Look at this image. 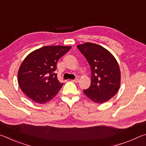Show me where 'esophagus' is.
Wrapping results in <instances>:
<instances>
[{
    "mask_svg": "<svg viewBox=\"0 0 146 146\" xmlns=\"http://www.w3.org/2000/svg\"><path fill=\"white\" fill-rule=\"evenodd\" d=\"M71 81H72V82H73L76 83V82H78V78H76V79H75V80H71Z\"/></svg>",
    "mask_w": 146,
    "mask_h": 146,
    "instance_id": "1",
    "label": "esophagus"
}]
</instances>
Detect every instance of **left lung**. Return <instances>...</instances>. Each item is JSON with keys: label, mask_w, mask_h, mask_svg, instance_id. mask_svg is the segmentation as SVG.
Here are the masks:
<instances>
[{"label": "left lung", "mask_w": 146, "mask_h": 146, "mask_svg": "<svg viewBox=\"0 0 146 146\" xmlns=\"http://www.w3.org/2000/svg\"><path fill=\"white\" fill-rule=\"evenodd\" d=\"M91 70L90 88L84 93L94 102L102 104L114 97L120 85V70L117 60L102 46L91 42L77 46Z\"/></svg>", "instance_id": "8db88e82"}]
</instances>
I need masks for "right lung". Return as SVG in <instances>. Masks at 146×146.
<instances>
[{
	"mask_svg": "<svg viewBox=\"0 0 146 146\" xmlns=\"http://www.w3.org/2000/svg\"><path fill=\"white\" fill-rule=\"evenodd\" d=\"M71 48L44 46L26 56L19 68L18 82L27 97L38 104H45L55 97L63 86L55 73L56 64Z\"/></svg>",
	"mask_w": 146,
	"mask_h": 146,
	"instance_id": "add662e5",
	"label": "right lung"
}]
</instances>
